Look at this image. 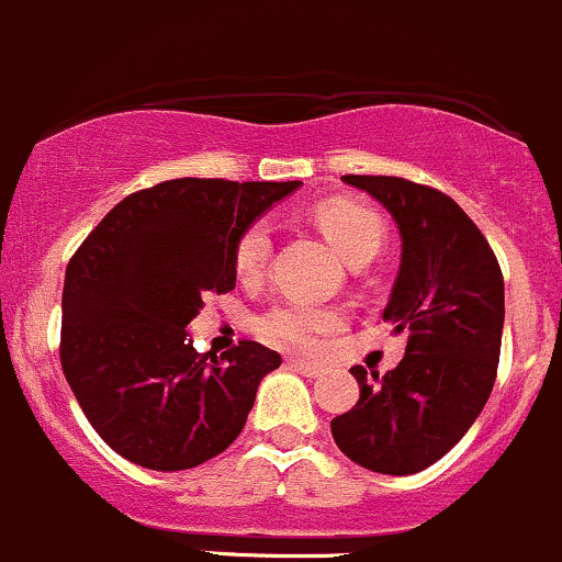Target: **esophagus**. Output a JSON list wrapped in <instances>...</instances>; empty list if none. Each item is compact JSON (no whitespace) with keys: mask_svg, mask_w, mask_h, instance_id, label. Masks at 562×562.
Listing matches in <instances>:
<instances>
[{"mask_svg":"<svg viewBox=\"0 0 562 562\" xmlns=\"http://www.w3.org/2000/svg\"><path fill=\"white\" fill-rule=\"evenodd\" d=\"M289 368H294V370H297V373L308 375V379H319V375L324 373V368L319 366V362L300 360V357H292V360H289Z\"/></svg>","mask_w":562,"mask_h":562,"instance_id":"esophagus-1","label":"esophagus"}]
</instances>
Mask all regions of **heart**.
<instances>
[{
	"mask_svg": "<svg viewBox=\"0 0 562 562\" xmlns=\"http://www.w3.org/2000/svg\"><path fill=\"white\" fill-rule=\"evenodd\" d=\"M314 218L346 262L366 257L373 259L381 248V240H384V222H381L379 213H373L366 205H357V202L324 200L316 205ZM270 251H273V229L265 218H257L235 240L233 257L240 279H257L268 265ZM338 324V311L292 300V303H281L265 311L254 327H257L259 338H265L268 344L281 346V349L311 351L322 344V338L333 335Z\"/></svg>",
	"mask_w": 562,
	"mask_h": 562,
	"instance_id": "obj_1",
	"label": "heart"
}]
</instances>
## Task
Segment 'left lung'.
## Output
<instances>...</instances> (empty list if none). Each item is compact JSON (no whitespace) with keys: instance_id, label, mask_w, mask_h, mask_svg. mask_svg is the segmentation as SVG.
<instances>
[{"instance_id":"8db88e82","label":"left lung","mask_w":562,"mask_h":562,"mask_svg":"<svg viewBox=\"0 0 562 562\" xmlns=\"http://www.w3.org/2000/svg\"><path fill=\"white\" fill-rule=\"evenodd\" d=\"M373 194L403 238L384 322L406 333V357L360 381L333 438L357 465L390 476L430 468L476 422L493 392L503 335V273L482 229L449 194L395 176H344Z\"/></svg>"}]
</instances>
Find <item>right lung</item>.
Here are the masks:
<instances>
[{"label": "right lung", "mask_w": 562, "mask_h": 562, "mask_svg": "<svg viewBox=\"0 0 562 562\" xmlns=\"http://www.w3.org/2000/svg\"><path fill=\"white\" fill-rule=\"evenodd\" d=\"M300 181L176 178L124 196L72 254L61 370L102 441L135 465L187 471L246 425L279 351L240 340L205 357L187 324L235 289V240Z\"/></svg>", "instance_id": "obj_1"}]
</instances>
